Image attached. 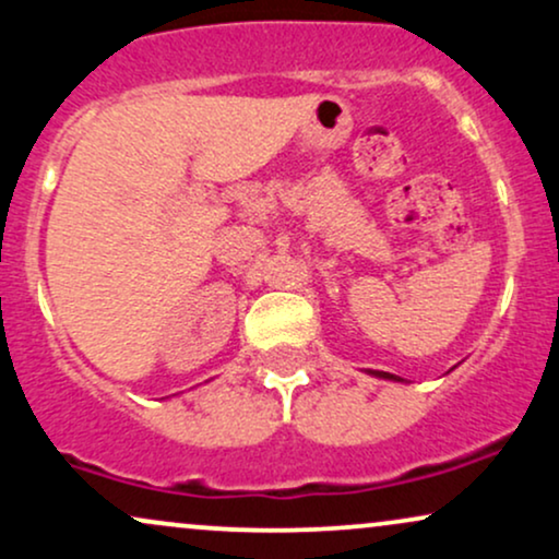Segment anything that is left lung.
<instances>
[{
  "label": "left lung",
  "mask_w": 559,
  "mask_h": 559,
  "mask_svg": "<svg viewBox=\"0 0 559 559\" xmlns=\"http://www.w3.org/2000/svg\"><path fill=\"white\" fill-rule=\"evenodd\" d=\"M373 376H378V378H389V381H402V378H396V376H391V373H383V370H373Z\"/></svg>",
  "instance_id": "1"
}]
</instances>
